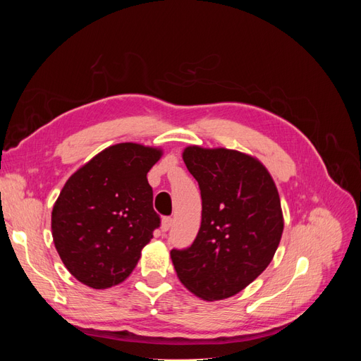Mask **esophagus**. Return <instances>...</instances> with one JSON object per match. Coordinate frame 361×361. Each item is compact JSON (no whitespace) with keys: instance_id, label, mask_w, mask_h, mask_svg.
I'll return each mask as SVG.
<instances>
[{"instance_id":"34e87169","label":"esophagus","mask_w":361,"mask_h":361,"mask_svg":"<svg viewBox=\"0 0 361 361\" xmlns=\"http://www.w3.org/2000/svg\"><path fill=\"white\" fill-rule=\"evenodd\" d=\"M171 226H173V218H170V216L162 218V223H161V228H162V232H167Z\"/></svg>"}]
</instances>
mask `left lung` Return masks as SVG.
<instances>
[{"instance_id": "8db88e82", "label": "left lung", "mask_w": 361, "mask_h": 361, "mask_svg": "<svg viewBox=\"0 0 361 361\" xmlns=\"http://www.w3.org/2000/svg\"><path fill=\"white\" fill-rule=\"evenodd\" d=\"M199 182L202 224L191 247L171 250L182 285L204 301L231 298L267 269L283 233L280 195L269 171L243 152L185 147Z\"/></svg>"}]
</instances>
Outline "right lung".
Here are the masks:
<instances>
[{
    "instance_id": "right-lung-1",
    "label": "right lung",
    "mask_w": 361,
    "mask_h": 361,
    "mask_svg": "<svg viewBox=\"0 0 361 361\" xmlns=\"http://www.w3.org/2000/svg\"><path fill=\"white\" fill-rule=\"evenodd\" d=\"M162 149L118 143L99 152L64 183L54 203V245L82 285L106 289L129 277L159 227L147 171Z\"/></svg>"
}]
</instances>
